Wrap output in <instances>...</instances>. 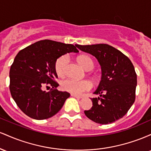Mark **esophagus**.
I'll list each match as a JSON object with an SVG mask.
<instances>
[{
    "label": "esophagus",
    "instance_id": "34e87169",
    "mask_svg": "<svg viewBox=\"0 0 151 151\" xmlns=\"http://www.w3.org/2000/svg\"><path fill=\"white\" fill-rule=\"evenodd\" d=\"M71 96H73V97L77 98V99H81V96H78V95H77V94H74V93H71Z\"/></svg>",
    "mask_w": 151,
    "mask_h": 151
}]
</instances>
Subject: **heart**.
Segmentation results:
<instances>
[{
	"instance_id": "heart-1",
	"label": "heart",
	"mask_w": 151,
	"mask_h": 151,
	"mask_svg": "<svg viewBox=\"0 0 151 151\" xmlns=\"http://www.w3.org/2000/svg\"><path fill=\"white\" fill-rule=\"evenodd\" d=\"M67 57L62 56L57 60L55 63V70L57 74L60 77L65 74L66 67L67 65ZM77 61L84 70L89 71L93 68V62L91 58L87 55H81L77 58ZM62 89L74 94H80L83 91H86L91 88V84L86 80H75L67 79L62 81Z\"/></svg>"
}]
</instances>
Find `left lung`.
Listing matches in <instances>:
<instances>
[{"label": "left lung", "mask_w": 151, "mask_h": 151, "mask_svg": "<svg viewBox=\"0 0 151 151\" xmlns=\"http://www.w3.org/2000/svg\"><path fill=\"white\" fill-rule=\"evenodd\" d=\"M79 50L93 55L101 66V79L91 99L92 106L84 111L91 121L109 124L127 113L136 98L137 75L129 58L107 44L76 45Z\"/></svg>", "instance_id": "8db88e82"}]
</instances>
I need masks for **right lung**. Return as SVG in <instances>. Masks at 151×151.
<instances>
[{
  "instance_id": "right-lung-1",
  "label": "right lung",
  "mask_w": 151,
  "mask_h": 151,
  "mask_svg": "<svg viewBox=\"0 0 151 151\" xmlns=\"http://www.w3.org/2000/svg\"><path fill=\"white\" fill-rule=\"evenodd\" d=\"M79 52L72 44L44 40L20 50L10 70V91L20 110L32 119H49L55 115L70 93L57 89L59 84L55 63L59 58ZM51 86L50 92L43 90Z\"/></svg>"
}]
</instances>
